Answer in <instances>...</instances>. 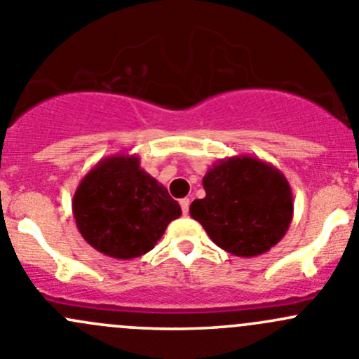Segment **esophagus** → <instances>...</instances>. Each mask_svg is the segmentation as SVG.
<instances>
[{"instance_id": "34e87169", "label": "esophagus", "mask_w": 359, "mask_h": 359, "mask_svg": "<svg viewBox=\"0 0 359 359\" xmlns=\"http://www.w3.org/2000/svg\"><path fill=\"white\" fill-rule=\"evenodd\" d=\"M189 205H191L189 198H184V200H180V208H182L184 215H187V212H189Z\"/></svg>"}]
</instances>
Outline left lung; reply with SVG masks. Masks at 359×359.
<instances>
[{
	"mask_svg": "<svg viewBox=\"0 0 359 359\" xmlns=\"http://www.w3.org/2000/svg\"><path fill=\"white\" fill-rule=\"evenodd\" d=\"M206 196L189 213L210 240L236 257L269 252L287 234L293 217L287 177L255 156L219 159L203 177Z\"/></svg>",
	"mask_w": 359,
	"mask_h": 359,
	"instance_id": "left-lung-1",
	"label": "left lung"
}]
</instances>
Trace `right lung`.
I'll return each instance as SVG.
<instances>
[{"instance_id": "1", "label": "right lung", "mask_w": 359, "mask_h": 359, "mask_svg": "<svg viewBox=\"0 0 359 359\" xmlns=\"http://www.w3.org/2000/svg\"><path fill=\"white\" fill-rule=\"evenodd\" d=\"M180 205L140 168L137 154L102 158L76 187L72 215L83 240L104 255L128 260L161 240Z\"/></svg>"}]
</instances>
